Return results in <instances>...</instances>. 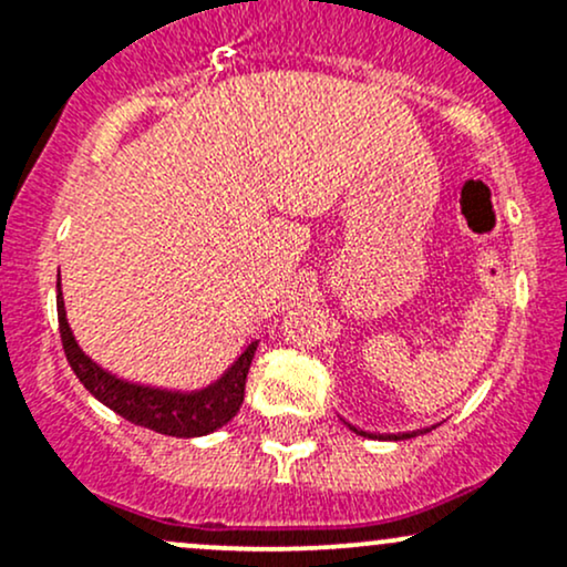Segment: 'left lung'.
<instances>
[{"label":"left lung","mask_w":567,"mask_h":567,"mask_svg":"<svg viewBox=\"0 0 567 567\" xmlns=\"http://www.w3.org/2000/svg\"><path fill=\"white\" fill-rule=\"evenodd\" d=\"M351 429H354V432H357V434H362V437H370V434H368V432H360V429H357V426H351ZM415 434H419V432H402V434H389V440H410V437H415Z\"/></svg>","instance_id":"8db88e82"}]
</instances>
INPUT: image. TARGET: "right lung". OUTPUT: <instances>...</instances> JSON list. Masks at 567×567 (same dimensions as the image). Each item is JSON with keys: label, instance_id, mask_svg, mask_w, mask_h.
Segmentation results:
<instances>
[{"label": "right lung", "instance_id": "obj_1", "mask_svg": "<svg viewBox=\"0 0 567 567\" xmlns=\"http://www.w3.org/2000/svg\"><path fill=\"white\" fill-rule=\"evenodd\" d=\"M55 303L58 328H61L63 351H66L71 370H74L76 379L84 383V389L97 402L112 408L114 413H120L130 424L146 426L152 432L167 434V437H205V434L229 424L234 415H237V410L243 408L247 370H250L258 341L247 343V349L231 362V368L205 389L173 392V389L143 386V383L116 379L114 373L103 370L80 349L66 320V306H63L61 292V271H58Z\"/></svg>", "mask_w": 567, "mask_h": 567}]
</instances>
